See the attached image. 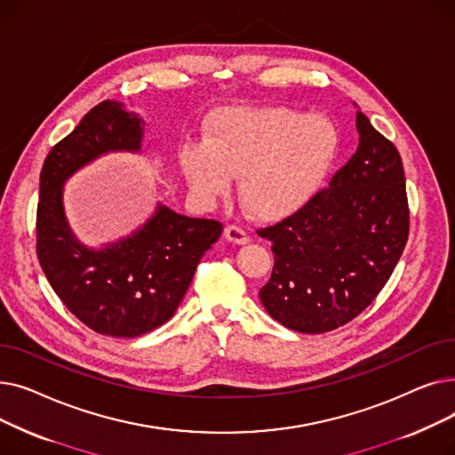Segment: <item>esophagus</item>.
<instances>
[{
  "label": "esophagus",
  "mask_w": 455,
  "mask_h": 455,
  "mask_svg": "<svg viewBox=\"0 0 455 455\" xmlns=\"http://www.w3.org/2000/svg\"><path fill=\"white\" fill-rule=\"evenodd\" d=\"M225 237L228 242L237 243V245H245L251 242V235L242 227H235V225H228L225 228Z\"/></svg>",
  "instance_id": "obj_1"
}]
</instances>
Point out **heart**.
<instances>
[{
  "label": "heart",
  "instance_id": "b5f03b06",
  "mask_svg": "<svg viewBox=\"0 0 455 455\" xmlns=\"http://www.w3.org/2000/svg\"><path fill=\"white\" fill-rule=\"evenodd\" d=\"M339 153V132L324 116L282 107L213 114L204 141L186 140L180 167L206 199L223 197L242 177V199L261 221H280L312 203Z\"/></svg>",
  "mask_w": 455,
  "mask_h": 455
}]
</instances>
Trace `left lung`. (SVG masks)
<instances>
[{"label": "left lung", "instance_id": "obj_1", "mask_svg": "<svg viewBox=\"0 0 455 455\" xmlns=\"http://www.w3.org/2000/svg\"><path fill=\"white\" fill-rule=\"evenodd\" d=\"M360 146L300 212L258 228L273 243L267 314L295 331L336 330L376 299L408 243L410 206L402 158L363 112Z\"/></svg>", "mask_w": 455, "mask_h": 455}]
</instances>
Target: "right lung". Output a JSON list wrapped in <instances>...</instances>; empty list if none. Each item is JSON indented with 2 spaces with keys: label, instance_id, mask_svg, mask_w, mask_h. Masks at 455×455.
I'll list each match as a JSON object with an SVG mask.
<instances>
[{
  "label": "right lung",
  "instance_id": "add662e5",
  "mask_svg": "<svg viewBox=\"0 0 455 455\" xmlns=\"http://www.w3.org/2000/svg\"><path fill=\"white\" fill-rule=\"evenodd\" d=\"M141 119L116 101L93 107L45 156L36 206V256L53 291L90 330L138 338L170 321L203 254L220 240L215 220L158 206L138 232L101 251L71 234L62 212L64 180L107 151H140Z\"/></svg>",
  "mask_w": 455,
  "mask_h": 455
}]
</instances>
